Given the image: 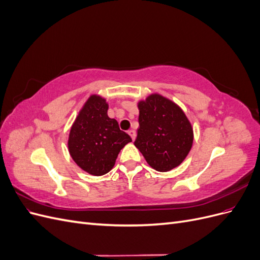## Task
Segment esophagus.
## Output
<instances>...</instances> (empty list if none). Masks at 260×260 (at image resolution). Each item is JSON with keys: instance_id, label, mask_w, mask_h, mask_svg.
Masks as SVG:
<instances>
[{"instance_id": "obj_1", "label": "esophagus", "mask_w": 260, "mask_h": 260, "mask_svg": "<svg viewBox=\"0 0 260 260\" xmlns=\"http://www.w3.org/2000/svg\"><path fill=\"white\" fill-rule=\"evenodd\" d=\"M128 133H129V136L131 137V139H132L133 141H135L136 136H137V135H136V131H135V130H129V131H128Z\"/></svg>"}]
</instances>
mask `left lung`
Instances as JSON below:
<instances>
[{
    "label": "left lung",
    "mask_w": 260,
    "mask_h": 260,
    "mask_svg": "<svg viewBox=\"0 0 260 260\" xmlns=\"http://www.w3.org/2000/svg\"><path fill=\"white\" fill-rule=\"evenodd\" d=\"M135 145L147 164L166 172L184 160L193 144V129L185 114L174 102L152 94L139 105Z\"/></svg>",
    "instance_id": "8db88e82"
}]
</instances>
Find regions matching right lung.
I'll return each instance as SVG.
<instances>
[{"label": "right lung", "mask_w": 260, "mask_h": 260, "mask_svg": "<svg viewBox=\"0 0 260 260\" xmlns=\"http://www.w3.org/2000/svg\"><path fill=\"white\" fill-rule=\"evenodd\" d=\"M104 99L92 95L76 118L69 133L68 148L75 162L93 176L111 171L120 149L131 138L107 116Z\"/></svg>", "instance_id": "right-lung-1"}]
</instances>
